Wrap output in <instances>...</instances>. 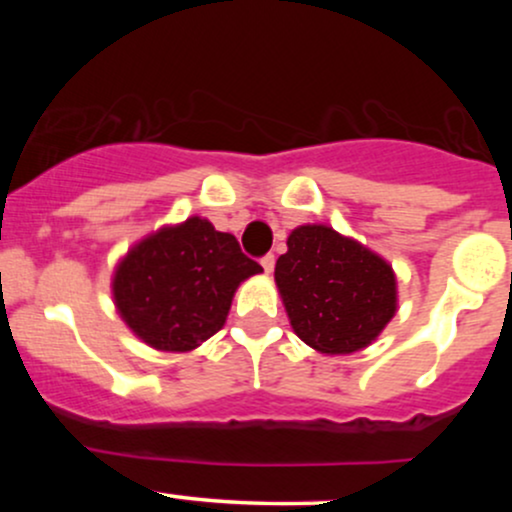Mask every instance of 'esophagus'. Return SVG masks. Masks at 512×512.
Masks as SVG:
<instances>
[{
  "instance_id": "obj_1",
  "label": "esophagus",
  "mask_w": 512,
  "mask_h": 512,
  "mask_svg": "<svg viewBox=\"0 0 512 512\" xmlns=\"http://www.w3.org/2000/svg\"><path fill=\"white\" fill-rule=\"evenodd\" d=\"M274 255H264L262 257V267H264V272H267V274H272L274 272Z\"/></svg>"
}]
</instances>
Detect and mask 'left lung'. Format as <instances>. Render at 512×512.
I'll use <instances>...</instances> for the list:
<instances>
[{"instance_id":"left-lung-1","label":"left lung","mask_w":512,"mask_h":512,"mask_svg":"<svg viewBox=\"0 0 512 512\" xmlns=\"http://www.w3.org/2000/svg\"><path fill=\"white\" fill-rule=\"evenodd\" d=\"M274 279L291 327L320 354H354L378 339L397 310L392 267L330 226L291 231Z\"/></svg>"}]
</instances>
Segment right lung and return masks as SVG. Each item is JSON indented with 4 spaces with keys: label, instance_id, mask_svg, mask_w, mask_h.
<instances>
[{
    "label": "right lung",
    "instance_id": "right-lung-1",
    "mask_svg": "<svg viewBox=\"0 0 512 512\" xmlns=\"http://www.w3.org/2000/svg\"><path fill=\"white\" fill-rule=\"evenodd\" d=\"M262 267L202 216L163 226L122 257L113 298L125 325L158 351L197 349L226 322L233 293Z\"/></svg>",
    "mask_w": 512,
    "mask_h": 512
}]
</instances>
